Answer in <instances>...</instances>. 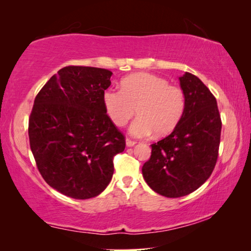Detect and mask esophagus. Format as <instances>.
<instances>
[{"label":"esophagus","instance_id":"obj_1","mask_svg":"<svg viewBox=\"0 0 251 251\" xmlns=\"http://www.w3.org/2000/svg\"><path fill=\"white\" fill-rule=\"evenodd\" d=\"M135 145H136V142L135 141H131V139H129V138L126 139V146L127 147H133Z\"/></svg>","mask_w":251,"mask_h":251}]
</instances>
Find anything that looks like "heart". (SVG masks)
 Here are the masks:
<instances>
[{
    "label": "heart",
    "mask_w": 251,
    "mask_h": 251,
    "mask_svg": "<svg viewBox=\"0 0 251 251\" xmlns=\"http://www.w3.org/2000/svg\"><path fill=\"white\" fill-rule=\"evenodd\" d=\"M106 113L122 127L135 115L128 131L134 137L166 136L176 128L186 108L185 93L168 80L150 73H136L122 80V88L109 87L103 94Z\"/></svg>",
    "instance_id": "b5f03b06"
}]
</instances>
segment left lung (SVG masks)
Instances as JSON below:
<instances>
[{
	"instance_id": "obj_1",
	"label": "left lung",
	"mask_w": 251,
	"mask_h": 251,
	"mask_svg": "<svg viewBox=\"0 0 251 251\" xmlns=\"http://www.w3.org/2000/svg\"><path fill=\"white\" fill-rule=\"evenodd\" d=\"M186 108L171 135L151 144V155L142 168L155 193L168 198L186 196L198 189L214 171L218 157L222 121L217 101L197 76L179 77Z\"/></svg>"
}]
</instances>
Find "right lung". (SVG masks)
Instances as JSON below:
<instances>
[{"mask_svg": "<svg viewBox=\"0 0 251 251\" xmlns=\"http://www.w3.org/2000/svg\"><path fill=\"white\" fill-rule=\"evenodd\" d=\"M112 75L99 67L66 66L34 100L31 151L44 180L67 197L100 195L112 180L114 156L125 150L124 136L103 104Z\"/></svg>", "mask_w": 251, "mask_h": 251, "instance_id": "add662e5", "label": "right lung"}]
</instances>
